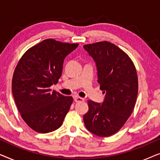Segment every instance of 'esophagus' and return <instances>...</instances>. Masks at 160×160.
Listing matches in <instances>:
<instances>
[{
    "mask_svg": "<svg viewBox=\"0 0 160 160\" xmlns=\"http://www.w3.org/2000/svg\"><path fill=\"white\" fill-rule=\"evenodd\" d=\"M74 100H75V102H81V101H84V99L82 98H80V97H74Z\"/></svg>",
    "mask_w": 160,
    "mask_h": 160,
    "instance_id": "obj_1",
    "label": "esophagus"
}]
</instances>
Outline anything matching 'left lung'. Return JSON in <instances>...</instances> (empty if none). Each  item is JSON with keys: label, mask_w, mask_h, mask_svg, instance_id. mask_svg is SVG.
<instances>
[{"label": "left lung", "mask_w": 160, "mask_h": 160, "mask_svg": "<svg viewBox=\"0 0 160 160\" xmlns=\"http://www.w3.org/2000/svg\"><path fill=\"white\" fill-rule=\"evenodd\" d=\"M98 70V82L106 94L102 104L88 100L84 115L85 127L100 137L117 133L132 114L136 102L138 81L134 63L128 54L108 41L84 45Z\"/></svg>", "instance_id": "left-lung-1"}]
</instances>
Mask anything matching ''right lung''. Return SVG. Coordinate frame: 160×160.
<instances>
[{"instance_id": "1", "label": "right lung", "mask_w": 160, "mask_h": 160, "mask_svg": "<svg viewBox=\"0 0 160 160\" xmlns=\"http://www.w3.org/2000/svg\"><path fill=\"white\" fill-rule=\"evenodd\" d=\"M78 43L49 38L30 48L14 70L12 93L19 112L32 130L40 133L54 131L62 125L73 102L50 87L58 82L63 61Z\"/></svg>"}]
</instances>
